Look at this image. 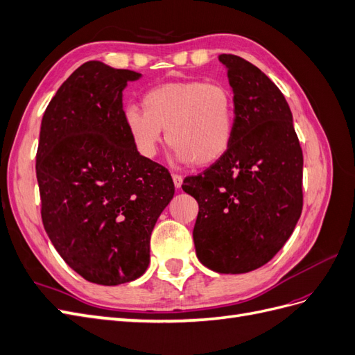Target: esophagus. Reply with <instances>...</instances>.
Here are the masks:
<instances>
[{"mask_svg":"<svg viewBox=\"0 0 355 355\" xmlns=\"http://www.w3.org/2000/svg\"><path fill=\"white\" fill-rule=\"evenodd\" d=\"M171 178H173V184H175V188H180L182 187V180H184V179H182V176L180 175H171Z\"/></svg>","mask_w":355,"mask_h":355,"instance_id":"esophagus-1","label":"esophagus"}]
</instances>
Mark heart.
I'll return each mask as SVG.
<instances>
[{
    "label": "heart",
    "instance_id": "b5f03b06",
    "mask_svg": "<svg viewBox=\"0 0 355 355\" xmlns=\"http://www.w3.org/2000/svg\"><path fill=\"white\" fill-rule=\"evenodd\" d=\"M142 105L144 110L132 105L123 111L125 130L142 157L157 155L164 130L180 163L209 166L228 153L235 133V101L225 84H159L144 94Z\"/></svg>",
    "mask_w": 355,
    "mask_h": 355
}]
</instances>
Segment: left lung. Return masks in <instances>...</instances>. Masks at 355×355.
<instances>
[{
  "label": "left lung",
  "instance_id": "8db88e82",
  "mask_svg": "<svg viewBox=\"0 0 355 355\" xmlns=\"http://www.w3.org/2000/svg\"><path fill=\"white\" fill-rule=\"evenodd\" d=\"M235 101V133L220 159L184 189L198 201V261L220 274L270 262L302 213L304 155L280 89L250 62L220 55Z\"/></svg>",
  "mask_w": 355,
  "mask_h": 355
}]
</instances>
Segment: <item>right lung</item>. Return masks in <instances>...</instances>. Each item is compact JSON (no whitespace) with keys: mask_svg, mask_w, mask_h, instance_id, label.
I'll list each match as a JSON object with an SVG mask.
<instances>
[{"mask_svg":"<svg viewBox=\"0 0 355 355\" xmlns=\"http://www.w3.org/2000/svg\"><path fill=\"white\" fill-rule=\"evenodd\" d=\"M141 77L85 62L41 121L35 168L42 225L62 259L102 286L146 271L151 232L175 194L167 168L136 151L123 121V90Z\"/></svg>","mask_w":355,"mask_h":355,"instance_id":"add662e5","label":"right lung"}]
</instances>
